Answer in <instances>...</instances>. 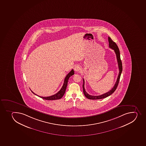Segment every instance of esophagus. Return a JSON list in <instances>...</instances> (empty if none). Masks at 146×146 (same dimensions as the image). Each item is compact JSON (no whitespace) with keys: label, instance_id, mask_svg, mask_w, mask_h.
Instances as JSON below:
<instances>
[{"label":"esophagus","instance_id":"34e87169","mask_svg":"<svg viewBox=\"0 0 146 146\" xmlns=\"http://www.w3.org/2000/svg\"><path fill=\"white\" fill-rule=\"evenodd\" d=\"M80 67H79V66H76L75 68H74V70H75L76 72H79V71H80Z\"/></svg>","mask_w":146,"mask_h":146}]
</instances>
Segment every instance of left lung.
I'll return each instance as SVG.
<instances>
[{"label":"left lung","instance_id":"1","mask_svg":"<svg viewBox=\"0 0 146 146\" xmlns=\"http://www.w3.org/2000/svg\"><path fill=\"white\" fill-rule=\"evenodd\" d=\"M109 44V47L113 49L114 50L116 55L117 60V62H118V67H119V73L118 75V78L117 79L116 82L115 83L114 86L113 87V88L109 91V92L104 94L100 95V96H91L90 94L87 93V92L85 90V88H84V85H85V81L83 79V89L84 94L85 96L87 98L89 99H92V100H96V99H101L104 98L106 97H108L110 95H111L113 93V92L115 91V90L116 89L117 86H118V84L119 83V78L121 77V74L122 71V66L121 60V57H120V53H119V49L118 48V47L117 45L116 44L115 42H113L111 38L110 37H108Z\"/></svg>","mask_w":146,"mask_h":146}]
</instances>
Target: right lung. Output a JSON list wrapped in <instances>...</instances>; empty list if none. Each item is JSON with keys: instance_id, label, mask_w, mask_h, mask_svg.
<instances>
[{"instance_id": "1", "label": "right lung", "mask_w": 146, "mask_h": 146, "mask_svg": "<svg viewBox=\"0 0 146 146\" xmlns=\"http://www.w3.org/2000/svg\"><path fill=\"white\" fill-rule=\"evenodd\" d=\"M74 74V71L73 70H71L70 72L68 73V74L66 76L65 79L64 81V84L63 85V86H62L61 89L58 91V93L56 94L52 95V96H48V97H42V96H38L37 94L34 93L32 91H31L35 95L43 99H45L47 100H57V99H60L63 96H64V94L65 93L66 89L67 88V85H68V79L70 76H72V75Z\"/></svg>"}]
</instances>
